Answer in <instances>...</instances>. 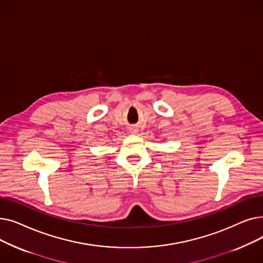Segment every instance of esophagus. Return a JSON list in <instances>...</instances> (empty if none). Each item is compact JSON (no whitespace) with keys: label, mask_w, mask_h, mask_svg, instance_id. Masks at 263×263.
I'll return each mask as SVG.
<instances>
[{"label":"esophagus","mask_w":263,"mask_h":263,"mask_svg":"<svg viewBox=\"0 0 263 263\" xmlns=\"http://www.w3.org/2000/svg\"><path fill=\"white\" fill-rule=\"evenodd\" d=\"M134 131H135V130H134V129H132V131H131V132H134Z\"/></svg>","instance_id":"obj_1"}]
</instances>
